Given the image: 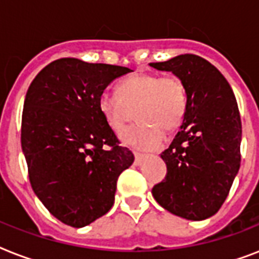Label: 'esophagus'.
<instances>
[{
	"instance_id": "1",
	"label": "esophagus",
	"mask_w": 259,
	"mask_h": 259,
	"mask_svg": "<svg viewBox=\"0 0 259 259\" xmlns=\"http://www.w3.org/2000/svg\"><path fill=\"white\" fill-rule=\"evenodd\" d=\"M134 157H136V164H141V161L144 160V157H145V154L144 153H140V152H134Z\"/></svg>"
}]
</instances>
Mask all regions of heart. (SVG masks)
Instances as JSON below:
<instances>
[{
	"label": "heart",
	"mask_w": 259,
	"mask_h": 259,
	"mask_svg": "<svg viewBox=\"0 0 259 259\" xmlns=\"http://www.w3.org/2000/svg\"><path fill=\"white\" fill-rule=\"evenodd\" d=\"M117 93L103 91L99 95V111L114 133L123 132L136 115L138 122L122 138L141 149L161 145L164 132L176 130L188 110V90L175 74H134L118 83Z\"/></svg>",
	"instance_id": "heart-1"
}]
</instances>
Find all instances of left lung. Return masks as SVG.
Instances as JSON below:
<instances>
[{"instance_id": "obj_1", "label": "left lung", "mask_w": 259, "mask_h": 259, "mask_svg": "<svg viewBox=\"0 0 259 259\" xmlns=\"http://www.w3.org/2000/svg\"><path fill=\"white\" fill-rule=\"evenodd\" d=\"M149 66L172 71L188 90V110L180 132L161 153L166 176L152 193L173 215L203 221L219 211L241 165L237 99L217 67L197 55H179Z\"/></svg>"}]
</instances>
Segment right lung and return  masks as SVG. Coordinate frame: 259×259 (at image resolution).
<instances>
[{
  "label": "right lung",
  "mask_w": 259,
  "mask_h": 259,
  "mask_svg": "<svg viewBox=\"0 0 259 259\" xmlns=\"http://www.w3.org/2000/svg\"><path fill=\"white\" fill-rule=\"evenodd\" d=\"M129 68L75 58L42 68L26 91L21 146L32 189L56 219L84 227L114 204L119 175L134 161L119 146L98 98Z\"/></svg>",
  "instance_id": "obj_1"
}]
</instances>
